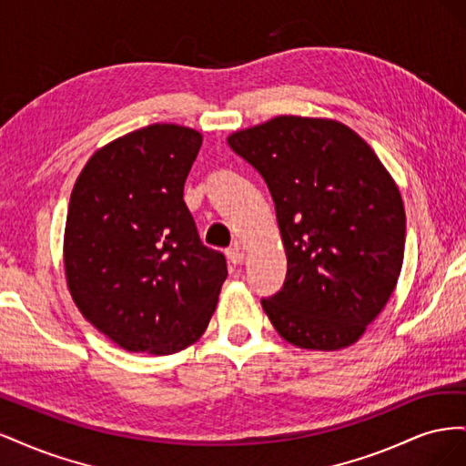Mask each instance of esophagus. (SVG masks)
I'll use <instances>...</instances> for the list:
<instances>
[{
	"label": "esophagus",
	"instance_id": "1",
	"mask_svg": "<svg viewBox=\"0 0 466 466\" xmlns=\"http://www.w3.org/2000/svg\"><path fill=\"white\" fill-rule=\"evenodd\" d=\"M228 260H229L233 266L241 264V262L245 260V252H243V248H238V247L229 248V250H228Z\"/></svg>",
	"mask_w": 466,
	"mask_h": 466
}]
</instances>
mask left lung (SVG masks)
<instances>
[{"mask_svg":"<svg viewBox=\"0 0 466 466\" xmlns=\"http://www.w3.org/2000/svg\"><path fill=\"white\" fill-rule=\"evenodd\" d=\"M228 144L268 185L288 257L284 288L262 299L264 313L298 348L356 344L400 276L397 182L360 134L332 118L276 116Z\"/></svg>","mask_w":466,"mask_h":466,"instance_id":"1","label":"left lung"}]
</instances>
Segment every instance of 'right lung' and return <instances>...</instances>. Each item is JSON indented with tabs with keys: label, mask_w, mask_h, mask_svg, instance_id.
Wrapping results in <instances>:
<instances>
[{
	"label": "right lung",
	"mask_w": 466,
	"mask_h": 466,
	"mask_svg": "<svg viewBox=\"0 0 466 466\" xmlns=\"http://www.w3.org/2000/svg\"><path fill=\"white\" fill-rule=\"evenodd\" d=\"M202 134L151 124L96 149L81 168L64 231L67 289L126 351L168 356L206 332L228 264L202 245L182 200Z\"/></svg>",
	"instance_id": "1"
}]
</instances>
